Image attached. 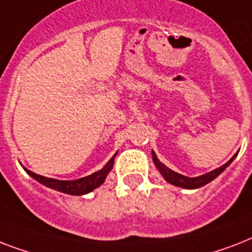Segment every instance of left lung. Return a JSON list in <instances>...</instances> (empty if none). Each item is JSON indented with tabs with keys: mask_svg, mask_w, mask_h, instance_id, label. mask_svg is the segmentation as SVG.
<instances>
[{
	"mask_svg": "<svg viewBox=\"0 0 252 252\" xmlns=\"http://www.w3.org/2000/svg\"><path fill=\"white\" fill-rule=\"evenodd\" d=\"M153 154V161L154 163H156V166H157V168L161 171L162 176L165 178L166 180H167L168 183L174 184V186H178V187H182V188H188V189H193V188H200L203 187V186H205V184H208L209 182H212V180L215 179V178H217V176L221 174V172L225 170V168L227 167V166L230 165L231 162H233V159H234L235 157H237V154H235L234 157L231 158L230 161L227 162V163H225L223 166H221V167L216 168V170H213V171L208 172V174H204V175H200V176H196V178H188V176H184L182 175V174H178V172L172 171V170H170L168 167H166L162 162H159V159L157 158V156H156V153H152Z\"/></svg>",
	"mask_w": 252,
	"mask_h": 252,
	"instance_id": "8db88e82",
	"label": "left lung"
}]
</instances>
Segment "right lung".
Here are the masks:
<instances>
[{
	"label": "right lung",
	"mask_w": 252,
	"mask_h": 252,
	"mask_svg": "<svg viewBox=\"0 0 252 252\" xmlns=\"http://www.w3.org/2000/svg\"><path fill=\"white\" fill-rule=\"evenodd\" d=\"M116 154L114 157L111 158L110 161L107 162V165L99 170V171L94 172L89 176H85V178H80V179L76 180H57L52 179V178H47V176L39 175V174H35V172L30 171L26 167H23L26 170V172L31 175L33 179H36L39 183L44 184L47 187L52 188V189H56V191L64 192V193H68V195H85V193H89V192L94 191L95 188L99 187L100 184H103V182L106 180L107 174L111 171V168L114 166V161Z\"/></svg>",
	"instance_id": "right-lung-1"
}]
</instances>
